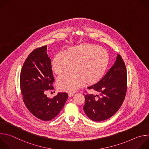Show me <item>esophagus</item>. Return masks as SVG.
Masks as SVG:
<instances>
[{
    "label": "esophagus",
    "instance_id": "1",
    "mask_svg": "<svg viewBox=\"0 0 149 149\" xmlns=\"http://www.w3.org/2000/svg\"><path fill=\"white\" fill-rule=\"evenodd\" d=\"M74 92H69V93H68V96H69V97H71V96H74Z\"/></svg>",
    "mask_w": 149,
    "mask_h": 149
}]
</instances>
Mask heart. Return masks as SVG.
Returning a JSON list of instances; mask_svg holds the SVG:
<instances>
[{
	"mask_svg": "<svg viewBox=\"0 0 149 149\" xmlns=\"http://www.w3.org/2000/svg\"><path fill=\"white\" fill-rule=\"evenodd\" d=\"M109 61L106 49L94 44H86L72 47L67 53L61 52L54 57L53 68L61 74L76 68L77 70L59 76L58 88L68 92L74 91L88 81L92 83L104 74Z\"/></svg>",
	"mask_w": 149,
	"mask_h": 149,
	"instance_id": "heart-1",
	"label": "heart"
}]
</instances>
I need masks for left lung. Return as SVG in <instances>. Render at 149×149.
Segmentation results:
<instances>
[{"mask_svg": "<svg viewBox=\"0 0 149 149\" xmlns=\"http://www.w3.org/2000/svg\"><path fill=\"white\" fill-rule=\"evenodd\" d=\"M98 94L85 95L84 111L92 120L101 122L114 115L122 106L127 91V71L122 57L98 82L88 87Z\"/></svg>", "mask_w": 149, "mask_h": 149, "instance_id": "obj_1", "label": "left lung"}]
</instances>
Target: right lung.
Returning a JSON list of instances; mask_svg holds the SVG:
<instances>
[{"label": "right lung", "mask_w": 149, "mask_h": 149, "mask_svg": "<svg viewBox=\"0 0 149 149\" xmlns=\"http://www.w3.org/2000/svg\"><path fill=\"white\" fill-rule=\"evenodd\" d=\"M47 45L33 50L25 60L20 77L23 102L36 118L49 121L56 118L68 98L66 92H59L53 98L45 95L53 89L54 81L51 60L47 53Z\"/></svg>", "instance_id": "1"}]
</instances>
